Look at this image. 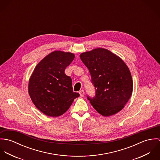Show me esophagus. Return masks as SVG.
I'll return each instance as SVG.
<instances>
[{"mask_svg":"<svg viewBox=\"0 0 160 160\" xmlns=\"http://www.w3.org/2000/svg\"><path fill=\"white\" fill-rule=\"evenodd\" d=\"M79 93V95H80V96H81V97H83V96L84 95V91L83 90L80 91Z\"/></svg>","mask_w":160,"mask_h":160,"instance_id":"esophagus-1","label":"esophagus"}]
</instances>
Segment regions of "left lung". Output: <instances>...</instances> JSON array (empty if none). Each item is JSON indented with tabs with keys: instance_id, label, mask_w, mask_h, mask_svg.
Returning <instances> with one entry per match:
<instances>
[{
	"instance_id": "left-lung-1",
	"label": "left lung",
	"mask_w": 160,
	"mask_h": 160,
	"mask_svg": "<svg viewBox=\"0 0 160 160\" xmlns=\"http://www.w3.org/2000/svg\"><path fill=\"white\" fill-rule=\"evenodd\" d=\"M80 58L89 71L96 91L93 98L87 97L92 107L103 116L121 111L131 97L133 89L131 74L126 63L103 48L82 53Z\"/></svg>"
}]
</instances>
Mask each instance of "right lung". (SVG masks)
I'll list each match as a JSON object with an SVG mask.
<instances>
[{"instance_id":"add662e5","label":"right lung","mask_w":160,"mask_h":160,"mask_svg":"<svg viewBox=\"0 0 160 160\" xmlns=\"http://www.w3.org/2000/svg\"><path fill=\"white\" fill-rule=\"evenodd\" d=\"M74 55L54 51L36 67L28 84V92L34 105L48 116L65 113L79 94L74 92L71 78L65 69L72 62Z\"/></svg>"}]
</instances>
